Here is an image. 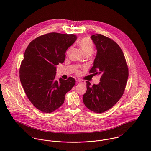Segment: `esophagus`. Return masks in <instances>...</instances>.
Masks as SVG:
<instances>
[{
  "instance_id": "esophagus-1",
  "label": "esophagus",
  "mask_w": 151,
  "mask_h": 151,
  "mask_svg": "<svg viewBox=\"0 0 151 151\" xmlns=\"http://www.w3.org/2000/svg\"><path fill=\"white\" fill-rule=\"evenodd\" d=\"M77 81H78V82H79V83H81V82H83V81H82V80H81V79H78L77 80Z\"/></svg>"
}]
</instances>
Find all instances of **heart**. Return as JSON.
I'll return each instance as SVG.
<instances>
[{"label":"heart","instance_id":"heart-1","mask_svg":"<svg viewBox=\"0 0 151 151\" xmlns=\"http://www.w3.org/2000/svg\"><path fill=\"white\" fill-rule=\"evenodd\" d=\"M79 45L81 48L82 50L83 51L84 54H91L94 49V43L92 40L89 37H83L80 40L79 42ZM70 49H69L67 51V53L69 54ZM76 74L80 73V70L79 69L76 70Z\"/></svg>","mask_w":151,"mask_h":151}]
</instances>
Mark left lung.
I'll list each match as a JSON object with an SVG mask.
<instances>
[{"label":"left lung","instance_id":"8db88e82","mask_svg":"<svg viewBox=\"0 0 151 151\" xmlns=\"http://www.w3.org/2000/svg\"><path fill=\"white\" fill-rule=\"evenodd\" d=\"M91 39L97 54L90 73L101 76L97 85L86 81L87 91L83 96L85 106L96 113L111 109L123 96L129 76V68L120 46L112 39L95 34Z\"/></svg>","mask_w":151,"mask_h":151}]
</instances>
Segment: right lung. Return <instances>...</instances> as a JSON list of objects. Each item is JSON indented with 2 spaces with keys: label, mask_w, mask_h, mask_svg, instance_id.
<instances>
[{
  "label": "right lung",
  "mask_w": 151,
  "mask_h": 151,
  "mask_svg": "<svg viewBox=\"0 0 151 151\" xmlns=\"http://www.w3.org/2000/svg\"><path fill=\"white\" fill-rule=\"evenodd\" d=\"M73 34L51 32L35 38L28 46L19 68V79L34 106L51 113L64 103L76 81L55 79L56 67L65 60L66 51L76 40Z\"/></svg>",
  "instance_id": "add662e5"
}]
</instances>
